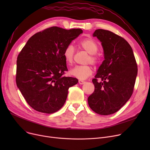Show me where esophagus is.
I'll use <instances>...</instances> for the list:
<instances>
[{"mask_svg": "<svg viewBox=\"0 0 150 150\" xmlns=\"http://www.w3.org/2000/svg\"><path fill=\"white\" fill-rule=\"evenodd\" d=\"M78 83H79L80 84H84L86 82L83 81V80H79V81H78Z\"/></svg>", "mask_w": 150, "mask_h": 150, "instance_id": "34e87169", "label": "esophagus"}]
</instances>
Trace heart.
Returning a JSON list of instances; mask_svg holds the SVG:
<instances>
[{"mask_svg": "<svg viewBox=\"0 0 150 150\" xmlns=\"http://www.w3.org/2000/svg\"><path fill=\"white\" fill-rule=\"evenodd\" d=\"M80 45L83 50L89 53V57H88L85 62L87 64L91 63L93 65L97 64L100 61V57L97 53L98 45L97 42L91 38H86L80 42ZM75 53V47L72 44L66 47L63 52V57L67 64H72ZM92 68L89 65L76 66L70 71L71 75L80 80L86 79L92 75Z\"/></svg>", "mask_w": 150, "mask_h": 150, "instance_id": "b5f03b06", "label": "heart"}]
</instances>
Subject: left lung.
<instances>
[{"label":"left lung","mask_w":150,"mask_h":150,"mask_svg":"<svg viewBox=\"0 0 150 150\" xmlns=\"http://www.w3.org/2000/svg\"><path fill=\"white\" fill-rule=\"evenodd\" d=\"M93 36L101 42L105 60L92 80L95 90L88 101L93 111L107 115L117 112L131 97L137 65L131 45L122 37L103 29L96 30Z\"/></svg>","instance_id":"obj_1"}]
</instances>
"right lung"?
<instances>
[{
	"label": "right lung",
	"mask_w": 150,
	"mask_h": 150,
	"mask_svg": "<svg viewBox=\"0 0 150 150\" xmlns=\"http://www.w3.org/2000/svg\"><path fill=\"white\" fill-rule=\"evenodd\" d=\"M83 30L51 27L31 36L17 58L16 81L27 103L36 111L52 114L64 105L69 88L78 80L68 71L63 57L66 47Z\"/></svg>",
	"instance_id": "1"
}]
</instances>
